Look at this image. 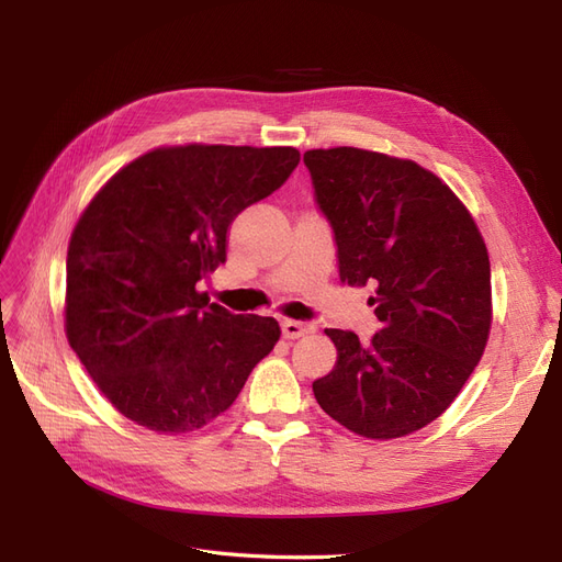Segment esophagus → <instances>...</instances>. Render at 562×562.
I'll return each instance as SVG.
<instances>
[{"label": "esophagus", "instance_id": "1", "mask_svg": "<svg viewBox=\"0 0 562 562\" xmlns=\"http://www.w3.org/2000/svg\"><path fill=\"white\" fill-rule=\"evenodd\" d=\"M312 330H314L312 323H304V321H291V318L281 321V333H283V337H285V339H297V337L307 335V333H312Z\"/></svg>", "mask_w": 562, "mask_h": 562}]
</instances>
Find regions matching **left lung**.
<instances>
[{
	"label": "left lung",
	"mask_w": 562,
	"mask_h": 562,
	"mask_svg": "<svg viewBox=\"0 0 562 562\" xmlns=\"http://www.w3.org/2000/svg\"><path fill=\"white\" fill-rule=\"evenodd\" d=\"M304 166L335 234L339 281L375 288L382 323L368 345L326 330L337 363L314 396L353 434L407 436L448 411L485 351V241L450 187L411 159L333 147L304 151Z\"/></svg>",
	"instance_id": "1"
}]
</instances>
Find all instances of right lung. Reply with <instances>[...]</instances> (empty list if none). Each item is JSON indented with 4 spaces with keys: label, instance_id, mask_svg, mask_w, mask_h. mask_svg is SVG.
<instances>
[{
    "label": "right lung",
    "instance_id": "add662e5",
    "mask_svg": "<svg viewBox=\"0 0 562 562\" xmlns=\"http://www.w3.org/2000/svg\"><path fill=\"white\" fill-rule=\"evenodd\" d=\"M297 164L295 147H159L81 213L67 248V342L131 422L157 434L201 429L279 342L274 318L232 314L196 283L227 260L234 217Z\"/></svg>",
    "mask_w": 562,
    "mask_h": 562
}]
</instances>
